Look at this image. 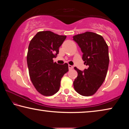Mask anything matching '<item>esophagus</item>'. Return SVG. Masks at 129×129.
<instances>
[{"instance_id":"obj_1","label":"esophagus","mask_w":129,"mask_h":129,"mask_svg":"<svg viewBox=\"0 0 129 129\" xmlns=\"http://www.w3.org/2000/svg\"><path fill=\"white\" fill-rule=\"evenodd\" d=\"M68 68H69V70H71V69H73V67L72 66V65H68Z\"/></svg>"}]
</instances>
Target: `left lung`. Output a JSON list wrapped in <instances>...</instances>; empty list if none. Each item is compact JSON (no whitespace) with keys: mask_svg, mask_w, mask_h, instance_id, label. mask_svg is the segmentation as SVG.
I'll return each instance as SVG.
<instances>
[{"mask_svg":"<svg viewBox=\"0 0 129 129\" xmlns=\"http://www.w3.org/2000/svg\"><path fill=\"white\" fill-rule=\"evenodd\" d=\"M83 52L82 59L88 66L81 71L75 67L77 77L73 81L75 91L85 96L93 95L102 85L109 64V48L103 37L87 31L73 37Z\"/></svg>","mask_w":129,"mask_h":129,"instance_id":"1","label":"left lung"}]
</instances>
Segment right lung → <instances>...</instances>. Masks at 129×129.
I'll return each mask as SVG.
<instances>
[{
    "instance_id": "right-lung-1",
    "label": "right lung",
    "mask_w": 129,
    "mask_h": 129,
    "mask_svg": "<svg viewBox=\"0 0 129 129\" xmlns=\"http://www.w3.org/2000/svg\"><path fill=\"white\" fill-rule=\"evenodd\" d=\"M50 31H39L30 41L27 55L28 73L39 93L49 96L58 91L61 78L68 71V64L58 65L53 58L66 39Z\"/></svg>"
}]
</instances>
